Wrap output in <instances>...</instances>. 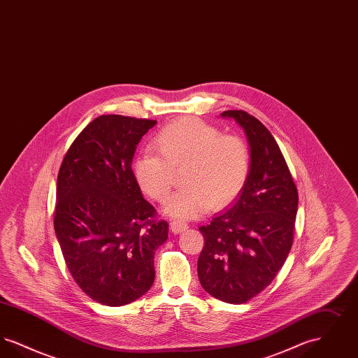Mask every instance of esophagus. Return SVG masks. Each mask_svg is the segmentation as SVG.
I'll return each mask as SVG.
<instances>
[{
	"instance_id": "34e87169",
	"label": "esophagus",
	"mask_w": 358,
	"mask_h": 358,
	"mask_svg": "<svg viewBox=\"0 0 358 358\" xmlns=\"http://www.w3.org/2000/svg\"><path fill=\"white\" fill-rule=\"evenodd\" d=\"M187 228L189 227H187V222H180V220H174V222H171V231L176 235L187 231Z\"/></svg>"
}]
</instances>
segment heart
<instances>
[{
	"label": "heart",
	"mask_w": 358,
	"mask_h": 358,
	"mask_svg": "<svg viewBox=\"0 0 358 358\" xmlns=\"http://www.w3.org/2000/svg\"><path fill=\"white\" fill-rule=\"evenodd\" d=\"M157 154H141L133 165L136 184L155 201L171 193L173 171H182V184L164 212L176 219L203 216L212 206L231 204L250 174L247 145L234 136H222L212 124L197 118H181L166 124L153 141Z\"/></svg>",
	"instance_id": "obj_1"
}]
</instances>
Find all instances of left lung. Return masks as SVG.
<instances>
[{"label": "left lung", "mask_w": 358, "mask_h": 358, "mask_svg": "<svg viewBox=\"0 0 358 358\" xmlns=\"http://www.w3.org/2000/svg\"><path fill=\"white\" fill-rule=\"evenodd\" d=\"M250 145V174L229 209L200 227L197 262L203 289L227 303H245L266 289L289 256L298 190L286 159L266 126L243 110H228Z\"/></svg>", "instance_id": "left-lung-1"}]
</instances>
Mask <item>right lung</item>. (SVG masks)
<instances>
[{"mask_svg":"<svg viewBox=\"0 0 358 358\" xmlns=\"http://www.w3.org/2000/svg\"><path fill=\"white\" fill-rule=\"evenodd\" d=\"M157 120L101 115L69 146L57 174L55 234L78 286L104 306H123L154 282V252L169 225L154 220L131 169Z\"/></svg>","mask_w":358,"mask_h":358,"instance_id":"1","label":"right lung"}]
</instances>
